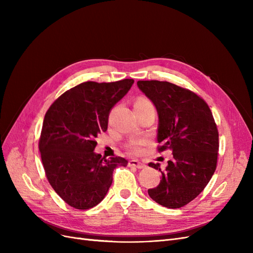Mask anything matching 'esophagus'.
<instances>
[{
    "label": "esophagus",
    "mask_w": 253,
    "mask_h": 253,
    "mask_svg": "<svg viewBox=\"0 0 253 253\" xmlns=\"http://www.w3.org/2000/svg\"><path fill=\"white\" fill-rule=\"evenodd\" d=\"M128 166L129 167H135V168H137V169H144V168H145V165L143 163L138 162V160H129Z\"/></svg>",
    "instance_id": "esophagus-1"
}]
</instances>
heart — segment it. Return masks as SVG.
<instances>
[{
	"label": "heart",
	"instance_id": "b5f03b06",
	"mask_svg": "<svg viewBox=\"0 0 253 253\" xmlns=\"http://www.w3.org/2000/svg\"><path fill=\"white\" fill-rule=\"evenodd\" d=\"M135 110H141V109H148V108H154V104L150 100V99L145 97H138L136 99L134 104ZM147 143V140L142 138L132 139L127 143V149L131 153L134 154H139L142 152V145Z\"/></svg>",
	"mask_w": 253,
	"mask_h": 253
}]
</instances>
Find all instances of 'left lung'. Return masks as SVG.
Masks as SVG:
<instances>
[{"label": "left lung", "instance_id": "left-lung-1", "mask_svg": "<svg viewBox=\"0 0 253 253\" xmlns=\"http://www.w3.org/2000/svg\"><path fill=\"white\" fill-rule=\"evenodd\" d=\"M137 85L158 113V151L173 154L164 171L159 164H149L162 172V179L148 193L167 208H181L202 192L215 172L216 124L208 104L190 89L157 80L138 81Z\"/></svg>", "mask_w": 253, "mask_h": 253}]
</instances>
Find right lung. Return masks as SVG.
Returning <instances> with one entry per match:
<instances>
[{
    "mask_svg": "<svg viewBox=\"0 0 253 253\" xmlns=\"http://www.w3.org/2000/svg\"><path fill=\"white\" fill-rule=\"evenodd\" d=\"M133 79L83 82L66 90L45 114L39 151L48 182L73 208L86 210L100 203L116 167L127 160L105 159L94 152L95 138L108 129L113 106L125 97Z\"/></svg>",
    "mask_w": 253,
    "mask_h": 253,
    "instance_id": "1",
    "label": "right lung"
}]
</instances>
